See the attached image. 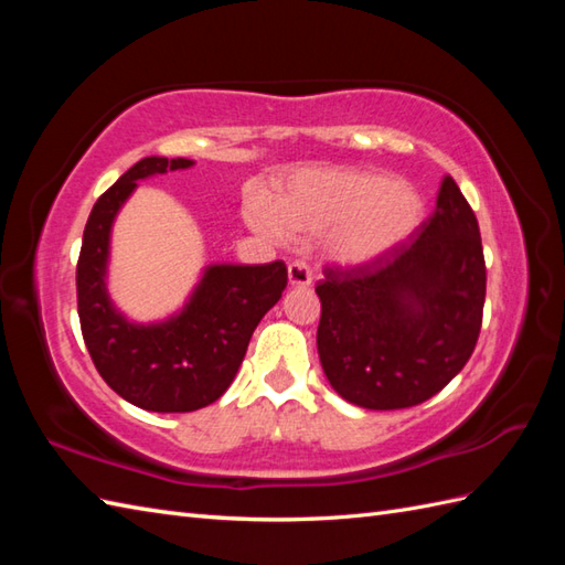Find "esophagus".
<instances>
[{
    "label": "esophagus",
    "instance_id": "esophagus-1",
    "mask_svg": "<svg viewBox=\"0 0 565 565\" xmlns=\"http://www.w3.org/2000/svg\"><path fill=\"white\" fill-rule=\"evenodd\" d=\"M310 281H313V271H310L306 262L296 259L289 264V284L291 286H308Z\"/></svg>",
    "mask_w": 565,
    "mask_h": 565
}]
</instances>
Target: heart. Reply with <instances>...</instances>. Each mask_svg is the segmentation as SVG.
<instances>
[{"label":"heart","mask_w":565,"mask_h":565,"mask_svg":"<svg viewBox=\"0 0 565 565\" xmlns=\"http://www.w3.org/2000/svg\"><path fill=\"white\" fill-rule=\"evenodd\" d=\"M245 218L271 239H281L289 227L330 231V255L356 267L403 245L425 221V199L388 172L301 170L279 184L274 203L249 196Z\"/></svg>","instance_id":"1"}]
</instances>
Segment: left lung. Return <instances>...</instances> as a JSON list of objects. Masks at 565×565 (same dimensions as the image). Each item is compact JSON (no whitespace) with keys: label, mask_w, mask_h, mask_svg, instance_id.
<instances>
[{"label":"left lung","mask_w":565,"mask_h":565,"mask_svg":"<svg viewBox=\"0 0 565 565\" xmlns=\"http://www.w3.org/2000/svg\"><path fill=\"white\" fill-rule=\"evenodd\" d=\"M318 354L330 386L369 411L429 401L471 359L486 259L473 209L444 177L435 213L376 262L326 267Z\"/></svg>","instance_id":"left-lung-1"}]
</instances>
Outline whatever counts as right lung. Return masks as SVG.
Listing matches in <instances>:
<instances>
[{
  "label": "right lung",
  "mask_w": 565,
  "mask_h": 565,
  "mask_svg": "<svg viewBox=\"0 0 565 565\" xmlns=\"http://www.w3.org/2000/svg\"><path fill=\"white\" fill-rule=\"evenodd\" d=\"M194 162L142 158L94 203L77 262L82 338L102 379L150 413H191L215 403L243 364L252 332L279 301L289 274L269 264H211L186 306L162 322H130L106 291L116 213L140 179L186 170Z\"/></svg>",
  "instance_id": "add662e5"
}]
</instances>
